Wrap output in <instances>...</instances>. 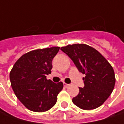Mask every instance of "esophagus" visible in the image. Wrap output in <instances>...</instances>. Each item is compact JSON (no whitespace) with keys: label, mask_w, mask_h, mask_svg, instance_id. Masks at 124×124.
<instances>
[{"label":"esophagus","mask_w":124,"mask_h":124,"mask_svg":"<svg viewBox=\"0 0 124 124\" xmlns=\"http://www.w3.org/2000/svg\"><path fill=\"white\" fill-rule=\"evenodd\" d=\"M69 86H70V85H69V84L64 83V87H66V88H68V87H69Z\"/></svg>","instance_id":"esophagus-1"}]
</instances>
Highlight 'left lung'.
<instances>
[{"label": "left lung", "mask_w": 124, "mask_h": 124, "mask_svg": "<svg viewBox=\"0 0 124 124\" xmlns=\"http://www.w3.org/2000/svg\"><path fill=\"white\" fill-rule=\"evenodd\" d=\"M70 58L79 72L85 74V86L72 99L75 105L84 110L97 108L113 91L116 77L113 67L95 48L86 44L68 45L60 48Z\"/></svg>", "instance_id": "left-lung-1"}]
</instances>
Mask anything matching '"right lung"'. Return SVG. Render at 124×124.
<instances>
[{
    "instance_id": "right-lung-1",
    "label": "right lung",
    "mask_w": 124,
    "mask_h": 124,
    "mask_svg": "<svg viewBox=\"0 0 124 124\" xmlns=\"http://www.w3.org/2000/svg\"><path fill=\"white\" fill-rule=\"evenodd\" d=\"M60 47L38 49L23 54L10 72L11 85L24 106L35 112H44L54 106L63 83L46 78L51 73L52 61Z\"/></svg>"
}]
</instances>
